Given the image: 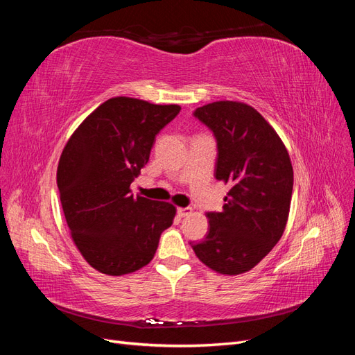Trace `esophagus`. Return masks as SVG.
Returning a JSON list of instances; mask_svg holds the SVG:
<instances>
[{"instance_id":"esophagus-1","label":"esophagus","mask_w":355,"mask_h":355,"mask_svg":"<svg viewBox=\"0 0 355 355\" xmlns=\"http://www.w3.org/2000/svg\"><path fill=\"white\" fill-rule=\"evenodd\" d=\"M191 213H192L191 207H178V214H179V216H182V218L189 216Z\"/></svg>"}]
</instances>
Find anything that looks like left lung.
Returning a JSON list of instances; mask_svg holds the SVG:
<instances>
[{
  "label": "left lung",
  "instance_id": "1",
  "mask_svg": "<svg viewBox=\"0 0 355 355\" xmlns=\"http://www.w3.org/2000/svg\"><path fill=\"white\" fill-rule=\"evenodd\" d=\"M194 116L216 137L214 178L230 184L222 211H209V232L191 243L198 259L219 274L250 271L284 232L293 167L280 136L252 106L219 101Z\"/></svg>",
  "mask_w": 355,
  "mask_h": 355
}]
</instances>
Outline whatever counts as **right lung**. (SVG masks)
Wrapping results in <instances>:
<instances>
[{
	"label": "right lung",
	"instance_id": "1",
	"mask_svg": "<svg viewBox=\"0 0 355 355\" xmlns=\"http://www.w3.org/2000/svg\"><path fill=\"white\" fill-rule=\"evenodd\" d=\"M179 105L133 98L103 102L69 137L58 166V188L72 240L90 266L106 275L130 274L153 261L176 207L135 197L155 136Z\"/></svg>",
	"mask_w": 355,
	"mask_h": 355
}]
</instances>
